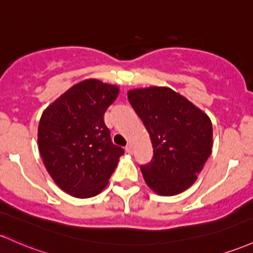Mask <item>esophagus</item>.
<instances>
[{"instance_id": "obj_1", "label": "esophagus", "mask_w": 253, "mask_h": 253, "mask_svg": "<svg viewBox=\"0 0 253 253\" xmlns=\"http://www.w3.org/2000/svg\"><path fill=\"white\" fill-rule=\"evenodd\" d=\"M126 152H127V154H129V155L133 154V146L131 145V144H128V145L126 146Z\"/></svg>"}]
</instances>
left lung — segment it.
<instances>
[{
	"label": "left lung",
	"instance_id": "left-lung-1",
	"mask_svg": "<svg viewBox=\"0 0 253 253\" xmlns=\"http://www.w3.org/2000/svg\"><path fill=\"white\" fill-rule=\"evenodd\" d=\"M127 96L154 148L151 162L140 166L146 185L161 196L187 190L211 154L209 116L169 87L135 88Z\"/></svg>",
	"mask_w": 253,
	"mask_h": 253
}]
</instances>
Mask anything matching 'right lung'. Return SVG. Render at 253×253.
<instances>
[{"label": "right lung", "instance_id": "add662e5", "mask_svg": "<svg viewBox=\"0 0 253 253\" xmlns=\"http://www.w3.org/2000/svg\"><path fill=\"white\" fill-rule=\"evenodd\" d=\"M118 95V86L86 79L42 114L41 156L55 184L71 196L90 198L98 194L124 155V149L113 144L103 119Z\"/></svg>", "mask_w": 253, "mask_h": 253}]
</instances>
